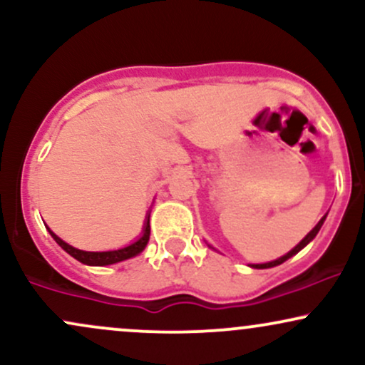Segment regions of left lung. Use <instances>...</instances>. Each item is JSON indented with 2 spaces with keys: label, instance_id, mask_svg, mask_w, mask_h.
<instances>
[{
  "label": "left lung",
  "instance_id": "left-lung-1",
  "mask_svg": "<svg viewBox=\"0 0 365 365\" xmlns=\"http://www.w3.org/2000/svg\"><path fill=\"white\" fill-rule=\"evenodd\" d=\"M326 216H328V215H324V216H322L321 220H319V223H317L316 226H314V228L311 230V232H309L307 235H305V237L302 238V240L299 242V244H297L295 247H293V249L290 250V252H288V254H284V255H282V257H278V259H276V261H271V262H264V264H250V267H254V269H267V267H274V266H279V264H283L284 261H288V259L293 257V255H295V254H299L300 250H302L304 247L309 244V242H312L314 238H316L317 233H319V230H321L322 223H324Z\"/></svg>",
  "mask_w": 365,
  "mask_h": 365
}]
</instances>
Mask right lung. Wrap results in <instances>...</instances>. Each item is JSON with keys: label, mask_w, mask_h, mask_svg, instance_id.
<instances>
[{"label": "right lung", "mask_w": 365, "mask_h": 365, "mask_svg": "<svg viewBox=\"0 0 365 365\" xmlns=\"http://www.w3.org/2000/svg\"><path fill=\"white\" fill-rule=\"evenodd\" d=\"M48 232L51 233L54 242H56V244L60 245L66 254H70L73 259H77L78 262L87 264V266H110V264L127 261V259H130V257H135V255H139L142 250L145 249V245H148V242H149L150 226H149V215H148V217H145V221H144V228H142L140 237L137 238L135 242H132V244L127 247H121V249L104 250V252H87V250L75 249V247L66 244L65 240H61V238L58 237L56 233H53L49 228H48Z\"/></svg>", "instance_id": "obj_1"}]
</instances>
